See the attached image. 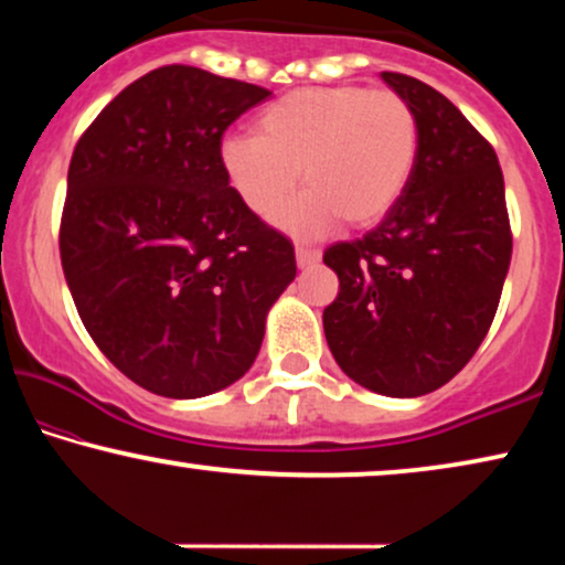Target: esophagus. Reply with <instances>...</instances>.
Segmentation results:
<instances>
[{"label":"esophagus","instance_id":"34e87169","mask_svg":"<svg viewBox=\"0 0 565 565\" xmlns=\"http://www.w3.org/2000/svg\"><path fill=\"white\" fill-rule=\"evenodd\" d=\"M296 262H298L300 269L316 267V265H319V262H321V252L303 249V246H298V249H296Z\"/></svg>","mask_w":565,"mask_h":565}]
</instances>
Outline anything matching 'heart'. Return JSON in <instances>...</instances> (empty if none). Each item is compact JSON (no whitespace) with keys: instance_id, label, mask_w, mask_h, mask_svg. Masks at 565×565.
Listing matches in <instances>:
<instances>
[{"instance_id":"1","label":"heart","mask_w":565,"mask_h":565,"mask_svg":"<svg viewBox=\"0 0 565 565\" xmlns=\"http://www.w3.org/2000/svg\"><path fill=\"white\" fill-rule=\"evenodd\" d=\"M257 136H226L223 174L252 213L273 215L298 184L306 192L277 215L296 238H316L342 218L367 228L391 213L419 157V122L396 92L358 84L300 87L257 118Z\"/></svg>"}]
</instances>
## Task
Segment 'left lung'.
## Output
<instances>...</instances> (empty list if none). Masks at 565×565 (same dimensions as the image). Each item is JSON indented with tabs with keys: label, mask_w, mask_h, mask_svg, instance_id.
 <instances>
[{
	"label": "left lung",
	"mask_w": 565,
	"mask_h": 565,
	"mask_svg": "<svg viewBox=\"0 0 565 565\" xmlns=\"http://www.w3.org/2000/svg\"><path fill=\"white\" fill-rule=\"evenodd\" d=\"M381 79L412 105L419 157L377 228L323 254L339 277L323 334L337 365L362 388L416 398L452 381L481 347L512 234L491 143L429 84L393 72Z\"/></svg>",
	"instance_id": "obj_1"
}]
</instances>
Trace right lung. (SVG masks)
<instances>
[{"instance_id": "obj_1", "label": "right lung", "mask_w": 565, "mask_h": 565, "mask_svg": "<svg viewBox=\"0 0 565 565\" xmlns=\"http://www.w3.org/2000/svg\"><path fill=\"white\" fill-rule=\"evenodd\" d=\"M273 92L195 66L128 84L76 143L61 265L89 337L164 398L228 388L296 280L292 244L242 203L218 146Z\"/></svg>"}]
</instances>
